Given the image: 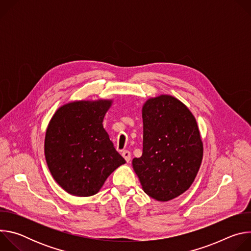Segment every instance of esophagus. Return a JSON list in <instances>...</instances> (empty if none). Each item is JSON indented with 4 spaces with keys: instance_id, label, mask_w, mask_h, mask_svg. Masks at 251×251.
<instances>
[{
    "instance_id": "1",
    "label": "esophagus",
    "mask_w": 251,
    "mask_h": 251,
    "mask_svg": "<svg viewBox=\"0 0 251 251\" xmlns=\"http://www.w3.org/2000/svg\"><path fill=\"white\" fill-rule=\"evenodd\" d=\"M122 156L126 160V162H130V160H131V153L129 151H127V150L123 151L122 152Z\"/></svg>"
}]
</instances>
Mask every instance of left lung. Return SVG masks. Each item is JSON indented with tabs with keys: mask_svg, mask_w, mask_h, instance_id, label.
<instances>
[{
	"mask_svg": "<svg viewBox=\"0 0 251 251\" xmlns=\"http://www.w3.org/2000/svg\"><path fill=\"white\" fill-rule=\"evenodd\" d=\"M143 154L132 161L142 189L168 201L185 193L200 170L203 147L195 116L171 95L149 98L142 108Z\"/></svg>",
	"mask_w": 251,
	"mask_h": 251,
	"instance_id": "left-lung-1",
	"label": "left lung"
}]
</instances>
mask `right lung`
I'll return each mask as SVG.
<instances>
[{"label":"right lung","instance_id":"add662e5","mask_svg":"<svg viewBox=\"0 0 251 251\" xmlns=\"http://www.w3.org/2000/svg\"><path fill=\"white\" fill-rule=\"evenodd\" d=\"M112 100H80L55 111L46 132L45 156L55 182L68 194H97L124 158L103 128Z\"/></svg>","mask_w":251,"mask_h":251}]
</instances>
